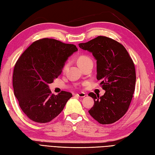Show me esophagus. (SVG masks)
Wrapping results in <instances>:
<instances>
[{
  "label": "esophagus",
  "mask_w": 155,
  "mask_h": 155,
  "mask_svg": "<svg viewBox=\"0 0 155 155\" xmlns=\"http://www.w3.org/2000/svg\"><path fill=\"white\" fill-rule=\"evenodd\" d=\"M76 95H77L78 96L80 97H85V96H86V94L84 93V92H81V93L76 94Z\"/></svg>",
  "instance_id": "1"
}]
</instances>
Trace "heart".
Wrapping results in <instances>:
<instances>
[{
  "instance_id": "1",
  "label": "heart",
  "mask_w": 155,
  "mask_h": 155,
  "mask_svg": "<svg viewBox=\"0 0 155 155\" xmlns=\"http://www.w3.org/2000/svg\"><path fill=\"white\" fill-rule=\"evenodd\" d=\"M78 64H79V65H80V68L86 65L87 64H90V63H93L92 60H91V59L90 58V57L86 56V55L80 56L78 59ZM68 66H69L68 63L65 64L64 66V68H63V71H65L66 70H67V69L68 68Z\"/></svg>"
}]
</instances>
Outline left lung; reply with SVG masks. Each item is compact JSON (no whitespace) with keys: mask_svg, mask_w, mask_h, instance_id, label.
Wrapping results in <instances>:
<instances>
[{"mask_svg":"<svg viewBox=\"0 0 155 155\" xmlns=\"http://www.w3.org/2000/svg\"><path fill=\"white\" fill-rule=\"evenodd\" d=\"M79 47L92 53L97 80L106 91L102 96L88 94L94 100L88 112L100 124H112L125 114L130 104L136 83L134 63L125 47L109 37L98 36Z\"/></svg>","mask_w":155,"mask_h":155,"instance_id":"1","label":"left lung"}]
</instances>
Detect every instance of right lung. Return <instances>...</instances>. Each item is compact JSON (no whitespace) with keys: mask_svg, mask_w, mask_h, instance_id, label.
Instances as JSON below:
<instances>
[{"mask_svg":"<svg viewBox=\"0 0 155 155\" xmlns=\"http://www.w3.org/2000/svg\"><path fill=\"white\" fill-rule=\"evenodd\" d=\"M77 51L73 44L45 38L33 42L17 60L12 76L14 94L21 110L31 120L51 121L72 97L65 91L51 94L49 84L61 74L69 57Z\"/></svg>","mask_w":155,"mask_h":155,"instance_id":"obj_1","label":"right lung"}]
</instances>
